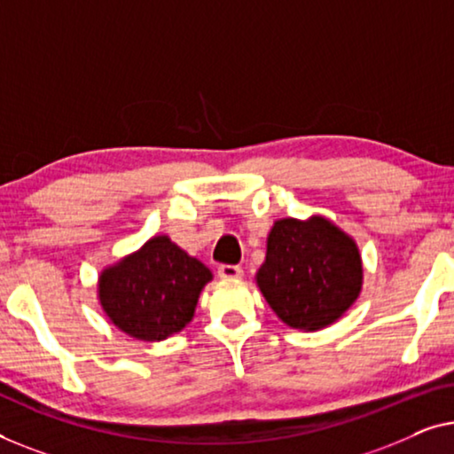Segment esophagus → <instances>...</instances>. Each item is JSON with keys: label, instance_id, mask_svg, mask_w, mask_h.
<instances>
[{"label": "esophagus", "instance_id": "esophagus-1", "mask_svg": "<svg viewBox=\"0 0 454 454\" xmlns=\"http://www.w3.org/2000/svg\"><path fill=\"white\" fill-rule=\"evenodd\" d=\"M218 276L222 279H242V276H245V271H242L240 265H220Z\"/></svg>", "mask_w": 454, "mask_h": 454}]
</instances>
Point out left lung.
I'll list each match as a JSON object with an SVG mask.
<instances>
[{"instance_id":"8db88e82","label":"left lung","mask_w":454,"mask_h":454,"mask_svg":"<svg viewBox=\"0 0 454 454\" xmlns=\"http://www.w3.org/2000/svg\"><path fill=\"white\" fill-rule=\"evenodd\" d=\"M254 282L279 321L292 329L321 331L360 298V248L321 214L279 218L267 234L265 261Z\"/></svg>"}]
</instances>
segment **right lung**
Instances as JSON below:
<instances>
[{"mask_svg": "<svg viewBox=\"0 0 454 454\" xmlns=\"http://www.w3.org/2000/svg\"><path fill=\"white\" fill-rule=\"evenodd\" d=\"M212 279L209 267L158 234L100 271L97 298L125 335L164 341L193 321L197 300Z\"/></svg>", "mask_w": 454, "mask_h": 454, "instance_id": "right-lung-1", "label": "right lung"}]
</instances>
